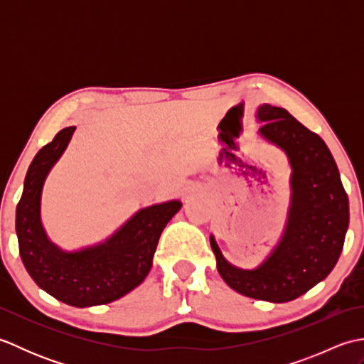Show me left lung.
<instances>
[{
	"label": "left lung",
	"instance_id": "8db88e82",
	"mask_svg": "<svg viewBox=\"0 0 364 364\" xmlns=\"http://www.w3.org/2000/svg\"><path fill=\"white\" fill-rule=\"evenodd\" d=\"M259 133L289 156L292 205L286 233L255 270L228 264L211 237L218 270L242 296L283 304L322 282L338 262L349 227V198L328 146L292 115L270 105L258 109Z\"/></svg>",
	"mask_w": 364,
	"mask_h": 364
}]
</instances>
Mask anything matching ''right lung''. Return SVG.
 <instances>
[{
    "mask_svg": "<svg viewBox=\"0 0 364 364\" xmlns=\"http://www.w3.org/2000/svg\"><path fill=\"white\" fill-rule=\"evenodd\" d=\"M75 127L60 129L34 156L15 214L23 264L33 280L54 299L72 306L105 305L133 291L151 269V259L167 222L180 202L139 211L102 245L75 253L59 250L41 223L42 186L54 162L70 141Z\"/></svg>",
    "mask_w": 364,
    "mask_h": 364,
    "instance_id": "1",
    "label": "right lung"
}]
</instances>
